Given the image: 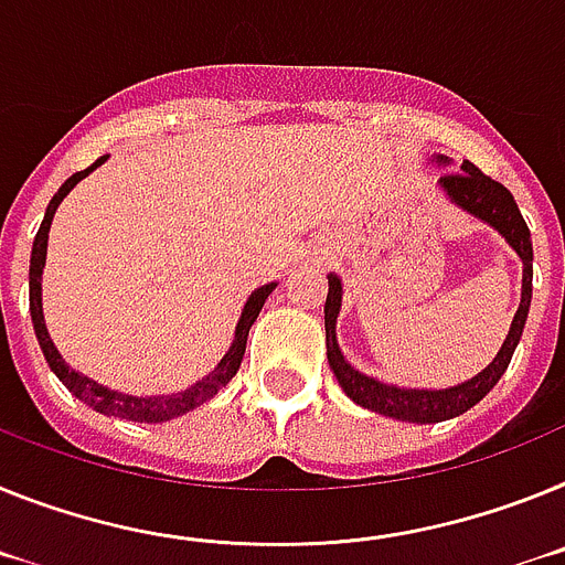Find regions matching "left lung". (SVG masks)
<instances>
[{
    "instance_id": "obj_1",
    "label": "left lung",
    "mask_w": 565,
    "mask_h": 565,
    "mask_svg": "<svg viewBox=\"0 0 565 565\" xmlns=\"http://www.w3.org/2000/svg\"><path fill=\"white\" fill-rule=\"evenodd\" d=\"M446 161L449 159L438 156V164H446ZM438 184L458 207H463L466 213H472L475 218H480V222H487L489 227L498 230L507 238L509 247L520 255V262H523L520 307L514 312L507 341H503V347H500L492 364L483 372H478L472 381H463V384L449 386V390H404V386L384 384V381H375V377L358 372L343 358L341 347H338L335 321L338 312H341L343 289L341 278L332 276V273L327 276L330 278V292H327V303H323L327 361H330V370L335 372L341 390L355 404L364 406V409L377 412V415H390L395 420H409V424H438V420L458 418L466 409H472L478 401L487 398L489 390L498 384L500 375L507 372L509 361H512L514 347H518L520 335H523V327H526L529 303H532V235H529L526 222H523V215H520L518 204H514V195L500 181L489 179L487 173H480L472 161H463L460 170H455V173L440 175Z\"/></svg>"
}]
</instances>
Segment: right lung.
Masks as SVG:
<instances>
[{"label": "right lung", "mask_w": 565, "mask_h": 565, "mask_svg": "<svg viewBox=\"0 0 565 565\" xmlns=\"http://www.w3.org/2000/svg\"><path fill=\"white\" fill-rule=\"evenodd\" d=\"M107 156L93 161L87 170H78L73 173L71 179L58 188V193L53 195L51 204L45 210V218H42V227H39L36 238H33V253H31V318H33V330H36L39 338V347L45 352V361L51 364V370L56 372V377L67 390L76 395L78 401H85L87 406H93L96 412H105V415H113V418H121V420H136V424H164V420H173L179 415H188L190 409L195 406L207 404L213 395L224 390V386L233 381V375L238 372L242 366V358L244 350H247V335H249V327L253 321L258 318L262 312L264 301L269 298V292L276 289V281L273 284H264L247 298L244 303L242 318H238V327H235V338H233V347L227 350V355L218 361L210 375H204L201 381H195L193 386H188L184 392H173V395H147V398H139V395H125V392H116V390H107V386L96 384L90 381L87 375H78L76 370L65 364V358L58 355V350L53 347L51 335H47V327H45V316H42V269H45V255H47V233H51V222H53V213L56 207L62 204L67 193L76 188L78 181L85 179L87 173H93L96 167L105 164Z\"/></svg>", "instance_id": "obj_1"}]
</instances>
